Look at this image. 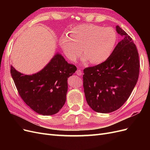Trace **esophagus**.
Masks as SVG:
<instances>
[{
    "label": "esophagus",
    "mask_w": 150,
    "mask_h": 150,
    "mask_svg": "<svg viewBox=\"0 0 150 150\" xmlns=\"http://www.w3.org/2000/svg\"><path fill=\"white\" fill-rule=\"evenodd\" d=\"M76 74L77 75H78V76H82L83 72L81 71V70H80V69H78V70L76 71Z\"/></svg>",
    "instance_id": "34e87169"
}]
</instances>
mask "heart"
I'll use <instances>...</instances> for the list:
<instances>
[{
	"label": "heart",
	"instance_id": "heart-1",
	"mask_svg": "<svg viewBox=\"0 0 150 150\" xmlns=\"http://www.w3.org/2000/svg\"><path fill=\"white\" fill-rule=\"evenodd\" d=\"M117 39L115 30L91 24H83L72 28L69 35L62 36L60 46L66 57L72 62L78 59L83 51V63L90 61L100 64L110 57Z\"/></svg>",
	"mask_w": 150,
	"mask_h": 150
}]
</instances>
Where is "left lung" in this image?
I'll use <instances>...</instances> for the list:
<instances>
[{"instance_id":"8db88e82","label":"left lung","mask_w":150,"mask_h":150,"mask_svg":"<svg viewBox=\"0 0 150 150\" xmlns=\"http://www.w3.org/2000/svg\"><path fill=\"white\" fill-rule=\"evenodd\" d=\"M117 33L123 39L110 57L101 64L84 69L83 86L86 101L93 110L109 113L127 101L137 83L139 61L137 47L118 25Z\"/></svg>"}]
</instances>
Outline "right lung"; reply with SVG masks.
I'll return each instance as SVG.
<instances>
[{
    "label": "right lung",
    "mask_w": 150,
    "mask_h": 150,
    "mask_svg": "<svg viewBox=\"0 0 150 150\" xmlns=\"http://www.w3.org/2000/svg\"><path fill=\"white\" fill-rule=\"evenodd\" d=\"M77 70L59 52L39 72L24 74L11 66V73L23 101L39 115L56 114L64 106L67 92V79Z\"/></svg>",
    "instance_id": "obj_1"
}]
</instances>
